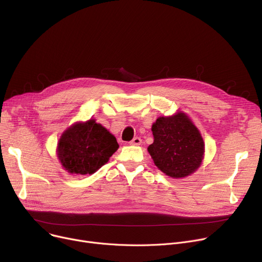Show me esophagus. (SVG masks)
I'll list each match as a JSON object with an SVG mask.
<instances>
[{"instance_id":"1","label":"esophagus","mask_w":262,"mask_h":262,"mask_svg":"<svg viewBox=\"0 0 262 262\" xmlns=\"http://www.w3.org/2000/svg\"><path fill=\"white\" fill-rule=\"evenodd\" d=\"M140 142H141L140 137H134V138L130 141V144H133V146H138V144H140Z\"/></svg>"}]
</instances>
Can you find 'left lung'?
Wrapping results in <instances>:
<instances>
[{
	"label": "left lung",
	"instance_id": "1",
	"mask_svg": "<svg viewBox=\"0 0 262 262\" xmlns=\"http://www.w3.org/2000/svg\"><path fill=\"white\" fill-rule=\"evenodd\" d=\"M154 142L148 151L155 165L171 178H183L193 172L204 155V141L184 113L162 116L152 126Z\"/></svg>",
	"mask_w": 262,
	"mask_h": 262
}]
</instances>
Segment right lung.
Returning <instances> with one entry per match:
<instances>
[{"instance_id": "right-lung-1", "label": "right lung", "mask_w": 262, "mask_h": 262, "mask_svg": "<svg viewBox=\"0 0 262 262\" xmlns=\"http://www.w3.org/2000/svg\"><path fill=\"white\" fill-rule=\"evenodd\" d=\"M115 137L95 120L70 127L58 143V157L71 173L87 175L103 166L118 150Z\"/></svg>"}]
</instances>
